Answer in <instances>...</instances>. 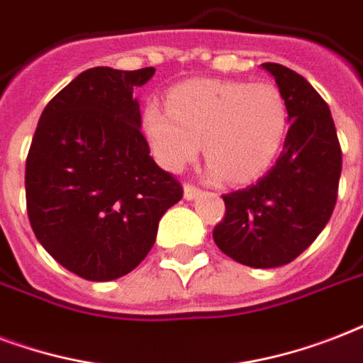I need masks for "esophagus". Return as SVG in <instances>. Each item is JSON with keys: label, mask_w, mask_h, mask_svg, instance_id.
<instances>
[{"label": "esophagus", "mask_w": 363, "mask_h": 363, "mask_svg": "<svg viewBox=\"0 0 363 363\" xmlns=\"http://www.w3.org/2000/svg\"><path fill=\"white\" fill-rule=\"evenodd\" d=\"M201 195V189L199 187H195L193 184H185L184 185V196L187 199V201H193L195 196Z\"/></svg>", "instance_id": "34e87169"}]
</instances>
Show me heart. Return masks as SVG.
Returning <instances> with one entry per match:
<instances>
[{"label": "heart", "instance_id": "heart-1", "mask_svg": "<svg viewBox=\"0 0 363 363\" xmlns=\"http://www.w3.org/2000/svg\"><path fill=\"white\" fill-rule=\"evenodd\" d=\"M289 109L274 83L195 79L174 86L167 108L147 104L143 134L161 167L179 172L204 143L208 174L244 184L271 167L288 132Z\"/></svg>", "mask_w": 363, "mask_h": 363}]
</instances>
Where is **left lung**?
<instances>
[{
	"label": "left lung",
	"mask_w": 363,
	"mask_h": 363,
	"mask_svg": "<svg viewBox=\"0 0 363 363\" xmlns=\"http://www.w3.org/2000/svg\"><path fill=\"white\" fill-rule=\"evenodd\" d=\"M288 100L289 128L277 164L257 184L223 195L218 248L255 269L286 265L316 240L335 208L341 145L324 98L294 69L265 62Z\"/></svg>",
	"instance_id": "left-lung-1"
}]
</instances>
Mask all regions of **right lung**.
Returning a JSON list of instances; mask_svg holds the SVG:
<instances>
[{
	"instance_id": "1",
	"label": "right lung",
	"mask_w": 363,
	"mask_h": 363,
	"mask_svg": "<svg viewBox=\"0 0 363 363\" xmlns=\"http://www.w3.org/2000/svg\"><path fill=\"white\" fill-rule=\"evenodd\" d=\"M155 67H91L39 117L26 159V206L35 237L62 267L106 282L153 248L162 213L184 196L150 157L132 94Z\"/></svg>"
}]
</instances>
